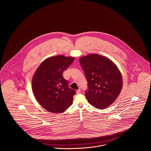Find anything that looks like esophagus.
Wrapping results in <instances>:
<instances>
[{
	"instance_id": "1",
	"label": "esophagus",
	"mask_w": 151,
	"mask_h": 151,
	"mask_svg": "<svg viewBox=\"0 0 151 151\" xmlns=\"http://www.w3.org/2000/svg\"><path fill=\"white\" fill-rule=\"evenodd\" d=\"M81 93V91H80V89H78V90H77L76 91V93L79 94Z\"/></svg>"
}]
</instances>
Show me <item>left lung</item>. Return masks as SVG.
I'll use <instances>...</instances> for the list:
<instances>
[{"instance_id": "8db88e82", "label": "left lung", "mask_w": 151, "mask_h": 151, "mask_svg": "<svg viewBox=\"0 0 151 151\" xmlns=\"http://www.w3.org/2000/svg\"><path fill=\"white\" fill-rule=\"evenodd\" d=\"M86 80L85 95L94 108L105 109L118 97L123 85L122 76L114 62L99 54H89L79 59Z\"/></svg>"}]
</instances>
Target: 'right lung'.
Wrapping results in <instances>:
<instances>
[{"instance_id": "add662e5", "label": "right lung", "mask_w": 151, "mask_h": 151, "mask_svg": "<svg viewBox=\"0 0 151 151\" xmlns=\"http://www.w3.org/2000/svg\"><path fill=\"white\" fill-rule=\"evenodd\" d=\"M74 59L63 55L48 58L37 68L33 77L32 90L36 100L49 112L62 113L72 104L76 91L68 87L63 72Z\"/></svg>"}]
</instances>
